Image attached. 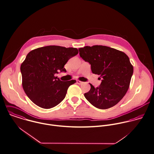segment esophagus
<instances>
[{
  "label": "esophagus",
  "instance_id": "34e87169",
  "mask_svg": "<svg viewBox=\"0 0 154 154\" xmlns=\"http://www.w3.org/2000/svg\"><path fill=\"white\" fill-rule=\"evenodd\" d=\"M77 83L78 84V85H83V82H81V81H80V80H77Z\"/></svg>",
  "mask_w": 154,
  "mask_h": 154
}]
</instances>
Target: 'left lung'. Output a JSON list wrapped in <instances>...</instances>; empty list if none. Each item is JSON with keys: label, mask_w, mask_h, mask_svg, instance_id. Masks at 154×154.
Here are the masks:
<instances>
[{"label": "left lung", "mask_w": 154, "mask_h": 154, "mask_svg": "<svg viewBox=\"0 0 154 154\" xmlns=\"http://www.w3.org/2000/svg\"><path fill=\"white\" fill-rule=\"evenodd\" d=\"M79 50L80 57L91 65L93 73L102 79L99 87L94 88L90 84L91 90L85 93V97L99 109L114 106L129 88L133 73L129 58L123 52L105 46H87Z\"/></svg>", "instance_id": "obj_1"}]
</instances>
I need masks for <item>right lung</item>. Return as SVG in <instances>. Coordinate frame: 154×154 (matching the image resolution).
I'll return each instance as SVG.
<instances>
[{
	"label": "right lung",
	"instance_id": "right-lung-1",
	"mask_svg": "<svg viewBox=\"0 0 154 154\" xmlns=\"http://www.w3.org/2000/svg\"><path fill=\"white\" fill-rule=\"evenodd\" d=\"M79 53L76 48L47 46L30 51L21 65L23 89L31 101L40 108L49 109L65 98L75 80L62 82L54 75L66 72L67 61Z\"/></svg>",
	"mask_w": 154,
	"mask_h": 154
}]
</instances>
